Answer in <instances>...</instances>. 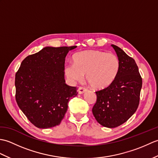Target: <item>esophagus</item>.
Wrapping results in <instances>:
<instances>
[{"instance_id": "obj_1", "label": "esophagus", "mask_w": 158, "mask_h": 158, "mask_svg": "<svg viewBox=\"0 0 158 158\" xmlns=\"http://www.w3.org/2000/svg\"><path fill=\"white\" fill-rule=\"evenodd\" d=\"M87 88H83V87H79V88H78V92L79 94H83L85 92L87 91Z\"/></svg>"}]
</instances>
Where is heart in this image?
Instances as JSON below:
<instances>
[{
	"label": "heart",
	"instance_id": "obj_1",
	"mask_svg": "<svg viewBox=\"0 0 158 158\" xmlns=\"http://www.w3.org/2000/svg\"><path fill=\"white\" fill-rule=\"evenodd\" d=\"M74 64L65 66V74L73 81H81L86 74V81L94 89L108 88L115 81L119 73L120 62L113 53L100 50H85L75 53Z\"/></svg>",
	"mask_w": 158,
	"mask_h": 158
}]
</instances>
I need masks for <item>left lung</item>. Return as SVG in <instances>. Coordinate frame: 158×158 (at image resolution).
Wrapping results in <instances>:
<instances>
[{
  "label": "left lung",
  "mask_w": 158,
  "mask_h": 158,
  "mask_svg": "<svg viewBox=\"0 0 158 158\" xmlns=\"http://www.w3.org/2000/svg\"><path fill=\"white\" fill-rule=\"evenodd\" d=\"M119 60V73L108 88L96 92L92 113L100 125L113 128L125 123L138 108L142 77L135 60L112 45Z\"/></svg>",
  "instance_id": "left-lung-1"
}]
</instances>
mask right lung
<instances>
[{
	"instance_id": "1",
	"label": "right lung",
	"mask_w": 158,
	"mask_h": 158,
	"mask_svg": "<svg viewBox=\"0 0 158 158\" xmlns=\"http://www.w3.org/2000/svg\"><path fill=\"white\" fill-rule=\"evenodd\" d=\"M77 46L46 47L23 60L15 74V100L33 125L49 128L61 122L68 103L78 92L66 85L64 63L67 53Z\"/></svg>"
}]
</instances>
